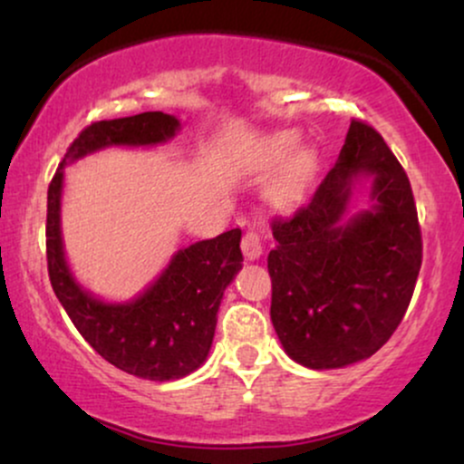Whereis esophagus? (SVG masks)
Returning <instances> with one entry per match:
<instances>
[{
    "label": "esophagus",
    "instance_id": "obj_1",
    "mask_svg": "<svg viewBox=\"0 0 464 464\" xmlns=\"http://www.w3.org/2000/svg\"><path fill=\"white\" fill-rule=\"evenodd\" d=\"M242 250H244V257L250 259H257L262 255V237H259L257 231H246L242 237Z\"/></svg>",
    "mask_w": 464,
    "mask_h": 464
}]
</instances>
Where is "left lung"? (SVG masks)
I'll list each match as a JSON object with an SVG mask.
<instances>
[{
    "instance_id": "obj_1",
    "label": "left lung",
    "mask_w": 464,
    "mask_h": 464,
    "mask_svg": "<svg viewBox=\"0 0 464 464\" xmlns=\"http://www.w3.org/2000/svg\"><path fill=\"white\" fill-rule=\"evenodd\" d=\"M358 176L373 179V205L344 221ZM270 227V318L285 353L323 371L384 347L408 310L423 259L412 188L384 137L351 120L327 177Z\"/></svg>"
}]
</instances>
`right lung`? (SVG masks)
Instances as JSON below:
<instances>
[{"instance_id": "add662e5", "label": "right lung", "mask_w": 464, "mask_h": 464, "mask_svg": "<svg viewBox=\"0 0 464 464\" xmlns=\"http://www.w3.org/2000/svg\"><path fill=\"white\" fill-rule=\"evenodd\" d=\"M177 130V117L161 111L93 121L67 148L47 189V273L56 299L80 335L106 362L152 382L180 380L207 360L225 287L242 268V231L231 228L179 250L161 276L135 301L102 303L73 281L65 264L63 168L106 146H154L172 140Z\"/></svg>"}]
</instances>
